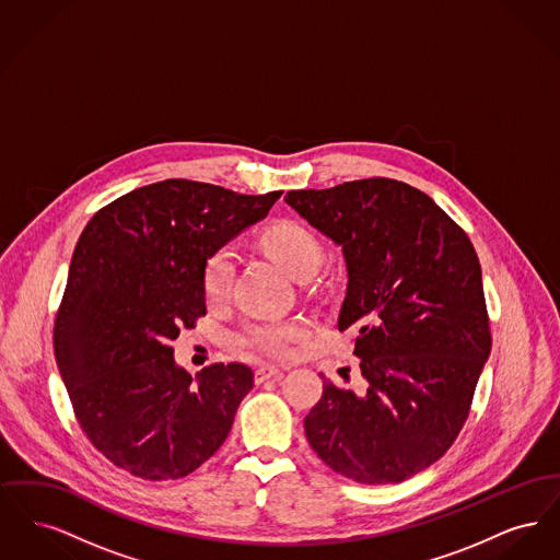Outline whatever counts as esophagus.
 <instances>
[{
    "label": "esophagus",
    "instance_id": "esophagus-1",
    "mask_svg": "<svg viewBox=\"0 0 560 560\" xmlns=\"http://www.w3.org/2000/svg\"><path fill=\"white\" fill-rule=\"evenodd\" d=\"M281 370L279 368H272V365H262V368H258L256 372H254V380H256V384H262V382H267L270 377H275V375H279Z\"/></svg>",
    "mask_w": 560,
    "mask_h": 560
}]
</instances>
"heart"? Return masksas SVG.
I'll use <instances>...</instances> for the list:
<instances>
[{
  "label": "heart",
  "instance_id": "obj_1",
  "mask_svg": "<svg viewBox=\"0 0 560 560\" xmlns=\"http://www.w3.org/2000/svg\"><path fill=\"white\" fill-rule=\"evenodd\" d=\"M268 254L295 279L311 277L320 265L323 247L317 235L300 222L281 220L268 226L262 235ZM235 277L233 254L226 247L212 252L201 270V285L210 302L226 298ZM306 331L304 320H249L243 325L235 342L241 350L258 357L279 359L285 357L295 340Z\"/></svg>",
  "mask_w": 560,
  "mask_h": 560
}]
</instances>
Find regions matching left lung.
Wrapping results in <instances>:
<instances>
[{"mask_svg": "<svg viewBox=\"0 0 560 560\" xmlns=\"http://www.w3.org/2000/svg\"><path fill=\"white\" fill-rule=\"evenodd\" d=\"M285 201L342 245L338 329L357 334L365 384L354 393L325 380L306 439L347 479H411L452 447L491 352L475 245L427 192L393 178L290 190Z\"/></svg>", "mask_w": 560, "mask_h": 560, "instance_id": "left-lung-1", "label": "left lung"}]
</instances>
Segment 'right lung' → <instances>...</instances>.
<instances>
[{"label":"right lung","mask_w":560,"mask_h":560,"mask_svg":"<svg viewBox=\"0 0 560 560\" xmlns=\"http://www.w3.org/2000/svg\"><path fill=\"white\" fill-rule=\"evenodd\" d=\"M281 192L170 178L121 195L85 224L54 354L81 430L117 468L183 479L226 441L254 372L213 363L192 380L170 342L206 317V258L262 220Z\"/></svg>","instance_id":"right-lung-1"}]
</instances>
